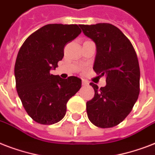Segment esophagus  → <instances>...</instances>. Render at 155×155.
<instances>
[{"mask_svg":"<svg viewBox=\"0 0 155 155\" xmlns=\"http://www.w3.org/2000/svg\"><path fill=\"white\" fill-rule=\"evenodd\" d=\"M88 84V83L86 81V80H83L82 81V85H84V86H86V85Z\"/></svg>","mask_w":155,"mask_h":155,"instance_id":"1","label":"esophagus"}]
</instances>
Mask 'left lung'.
Masks as SVG:
<instances>
[{
  "label": "left lung",
  "mask_w": 155,
  "mask_h": 155,
  "mask_svg": "<svg viewBox=\"0 0 155 155\" xmlns=\"http://www.w3.org/2000/svg\"><path fill=\"white\" fill-rule=\"evenodd\" d=\"M97 46L93 70L106 76V86L94 88V97L86 104L90 121L97 127L120 124L132 110L140 92V68L137 54L128 38L109 23L80 25Z\"/></svg>",
  "instance_id": "1"
}]
</instances>
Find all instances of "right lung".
Returning a JSON list of instances; mask_svg holds the SVG:
<instances>
[{
	"instance_id": "add662e5",
	"label": "right lung",
	"mask_w": 155,
	"mask_h": 155,
	"mask_svg": "<svg viewBox=\"0 0 155 155\" xmlns=\"http://www.w3.org/2000/svg\"><path fill=\"white\" fill-rule=\"evenodd\" d=\"M81 33L77 25L48 24L26 38L18 51L14 75L17 92L28 115L52 125L64 117L67 103L81 87L76 76L51 74L63 59L64 47Z\"/></svg>"
}]
</instances>
